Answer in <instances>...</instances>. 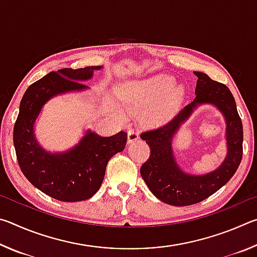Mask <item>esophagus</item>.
Instances as JSON below:
<instances>
[{"label":"esophagus","instance_id":"1","mask_svg":"<svg viewBox=\"0 0 257 257\" xmlns=\"http://www.w3.org/2000/svg\"><path fill=\"white\" fill-rule=\"evenodd\" d=\"M138 139H139L138 130L130 128L128 130V144H133V143L138 141Z\"/></svg>","mask_w":257,"mask_h":257}]
</instances>
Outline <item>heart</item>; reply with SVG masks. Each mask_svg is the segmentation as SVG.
Wrapping results in <instances>:
<instances>
[{
  "instance_id": "obj_1",
  "label": "heart",
  "mask_w": 257,
  "mask_h": 257,
  "mask_svg": "<svg viewBox=\"0 0 257 257\" xmlns=\"http://www.w3.org/2000/svg\"><path fill=\"white\" fill-rule=\"evenodd\" d=\"M175 84V78L171 76L127 82L119 88L118 97L125 110L133 113L144 111L158 101L151 112V120L164 122L172 118L185 97L184 87L176 86L172 89ZM113 111L120 119L125 118L123 108L120 106H113Z\"/></svg>"
}]
</instances>
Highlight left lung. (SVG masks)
Segmentation results:
<instances>
[{"label":"left lung","mask_w":257,"mask_h":257,"mask_svg":"<svg viewBox=\"0 0 257 257\" xmlns=\"http://www.w3.org/2000/svg\"><path fill=\"white\" fill-rule=\"evenodd\" d=\"M194 73L198 78L194 101L170 122L141 134L151 150L149 160L141 168L142 178L160 201L175 206L193 205L210 197L231 179L242 158V123L231 92L225 85L212 80L206 73ZM202 103H213L225 115L228 152L216 171L197 176L186 174L176 164L173 158L172 138L193 108Z\"/></svg>","instance_id":"obj_1"}]
</instances>
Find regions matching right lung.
<instances>
[{
  "label": "right lung",
  "instance_id": "add662e5",
  "mask_svg": "<svg viewBox=\"0 0 257 257\" xmlns=\"http://www.w3.org/2000/svg\"><path fill=\"white\" fill-rule=\"evenodd\" d=\"M99 69L102 67L52 71L30 85L20 102L14 128L19 167L30 184L58 201L80 202L96 194L107 162L127 144L128 135L124 132L102 137L88 130L72 150L50 153L35 138L34 123L44 104L59 94L87 89L88 86L82 81L90 79Z\"/></svg>",
  "mask_w": 257,
  "mask_h": 257
}]
</instances>
